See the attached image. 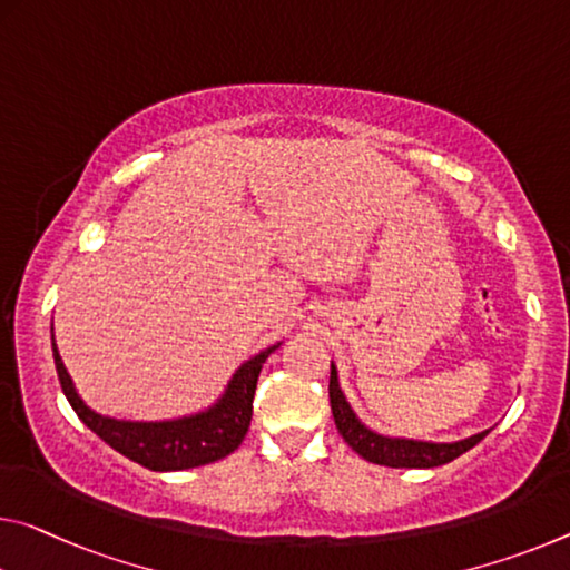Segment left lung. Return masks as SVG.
I'll list each match as a JSON object with an SVG mask.
<instances>
[{"label":"left lung","mask_w":570,"mask_h":570,"mask_svg":"<svg viewBox=\"0 0 570 570\" xmlns=\"http://www.w3.org/2000/svg\"><path fill=\"white\" fill-rule=\"evenodd\" d=\"M330 403H332V415L334 423H337V431L342 439L347 441L352 451H357L360 456L367 459L373 464L383 466H395V469H431L454 462L456 456H462L464 451L480 444V441L490 433V429L482 433H474V436L451 441V444H436V441H419V439H403V436H385V433H377L367 429L363 421L357 419V413L352 411L347 403L345 393L340 387V375L334 363L330 365Z\"/></svg>","instance_id":"8db88e82"}]
</instances>
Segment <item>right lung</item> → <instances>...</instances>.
I'll return each instance as SVG.
<instances>
[{
    "label": "right lung",
    "mask_w": 570,
    "mask_h": 570,
    "mask_svg": "<svg viewBox=\"0 0 570 570\" xmlns=\"http://www.w3.org/2000/svg\"><path fill=\"white\" fill-rule=\"evenodd\" d=\"M278 345L282 342H276V345L261 350L258 355L246 360L233 373L220 399L213 405H207L205 411L167 421H124L96 413L80 399L73 377L68 375L66 365H62L56 334H52V357H56L62 393H66L68 403L73 405L78 419L96 436H101L108 446L119 451L126 459H131V462L151 469V472H179V469L218 462V459L228 456L230 451L240 446V441L250 426L253 395H256L261 367H264L266 357Z\"/></svg>",
    "instance_id": "right-lung-1"
}]
</instances>
